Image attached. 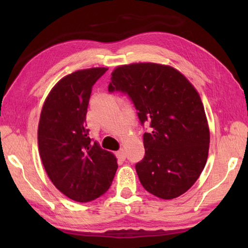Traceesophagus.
I'll return each mask as SVG.
<instances>
[{"instance_id": "esophagus-1", "label": "esophagus", "mask_w": 248, "mask_h": 248, "mask_svg": "<svg viewBox=\"0 0 248 248\" xmlns=\"http://www.w3.org/2000/svg\"><path fill=\"white\" fill-rule=\"evenodd\" d=\"M116 155L119 159H123V161H124V159H125V151L124 149H120L119 151H117Z\"/></svg>"}]
</instances>
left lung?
<instances>
[{"label": "left lung", "mask_w": 248, "mask_h": 248, "mask_svg": "<svg viewBox=\"0 0 248 248\" xmlns=\"http://www.w3.org/2000/svg\"><path fill=\"white\" fill-rule=\"evenodd\" d=\"M108 91L127 93L141 124L144 158L136 165L150 194L174 199L199 178L209 153L210 131L203 104L195 86L170 65L140 62L112 71Z\"/></svg>", "instance_id": "obj_1"}]
</instances>
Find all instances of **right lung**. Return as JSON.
<instances>
[{"label":"right lung","mask_w":248,"mask_h":248,"mask_svg":"<svg viewBox=\"0 0 248 248\" xmlns=\"http://www.w3.org/2000/svg\"><path fill=\"white\" fill-rule=\"evenodd\" d=\"M107 70L91 68L65 75L52 87L41 109V162L57 189L78 202L104 195L118 169L115 155L92 142L85 124L92 87Z\"/></svg>","instance_id":"add662e5"}]
</instances>
